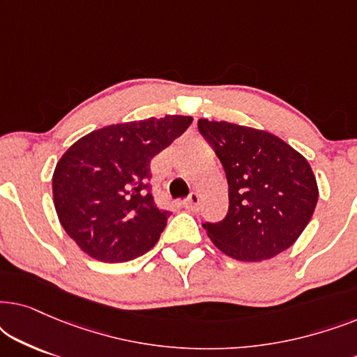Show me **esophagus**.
Instances as JSON below:
<instances>
[{
	"label": "esophagus",
	"mask_w": 357,
	"mask_h": 357,
	"mask_svg": "<svg viewBox=\"0 0 357 357\" xmlns=\"http://www.w3.org/2000/svg\"><path fill=\"white\" fill-rule=\"evenodd\" d=\"M199 202H202V198H199L198 193H192L190 197L185 199L183 202V206L190 209V211H197V209H199Z\"/></svg>",
	"instance_id": "34e87169"
}]
</instances>
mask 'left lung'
<instances>
[{
    "mask_svg": "<svg viewBox=\"0 0 357 357\" xmlns=\"http://www.w3.org/2000/svg\"><path fill=\"white\" fill-rule=\"evenodd\" d=\"M198 130L221 160L229 185L226 218L203 224L214 245L241 261L268 260L289 248L319 199L307 159L278 136L250 126L199 119Z\"/></svg>",
    "mask_w": 357,
    "mask_h": 357,
    "instance_id": "1",
    "label": "left lung"
}]
</instances>
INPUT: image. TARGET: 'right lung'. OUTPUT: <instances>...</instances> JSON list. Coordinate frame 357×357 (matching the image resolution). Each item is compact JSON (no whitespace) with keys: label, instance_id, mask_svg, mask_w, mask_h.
Returning <instances> with one entry per match:
<instances>
[{"label":"right lung","instance_id":"1","mask_svg":"<svg viewBox=\"0 0 357 357\" xmlns=\"http://www.w3.org/2000/svg\"><path fill=\"white\" fill-rule=\"evenodd\" d=\"M192 121L165 115L109 125L82 136L61 155L52 178L53 203L82 252L121 263L155 245L170 213L155 206L149 164Z\"/></svg>","mask_w":357,"mask_h":357}]
</instances>
